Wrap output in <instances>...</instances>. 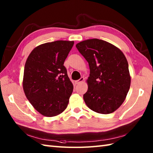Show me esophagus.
Instances as JSON below:
<instances>
[{
    "instance_id": "obj_1",
    "label": "esophagus",
    "mask_w": 153,
    "mask_h": 153,
    "mask_svg": "<svg viewBox=\"0 0 153 153\" xmlns=\"http://www.w3.org/2000/svg\"><path fill=\"white\" fill-rule=\"evenodd\" d=\"M83 81H84V77H81L79 79L77 80V81H75V83H76V84H79L80 83L83 82Z\"/></svg>"
}]
</instances>
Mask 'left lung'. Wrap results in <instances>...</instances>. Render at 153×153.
Segmentation results:
<instances>
[{
  "label": "left lung",
  "mask_w": 153,
  "mask_h": 153,
  "mask_svg": "<svg viewBox=\"0 0 153 153\" xmlns=\"http://www.w3.org/2000/svg\"><path fill=\"white\" fill-rule=\"evenodd\" d=\"M76 46L88 62L90 69L84 101L94 112L112 113L122 105L130 87L125 55L114 45L98 39L81 41Z\"/></svg>",
  "instance_id": "obj_1"
}]
</instances>
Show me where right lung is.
<instances>
[{
  "instance_id": "obj_1",
  "label": "right lung",
  "mask_w": 153,
  "mask_h": 153,
  "mask_svg": "<svg viewBox=\"0 0 153 153\" xmlns=\"http://www.w3.org/2000/svg\"><path fill=\"white\" fill-rule=\"evenodd\" d=\"M74 41H56L41 44L31 52L25 62L23 89L33 108L41 114H60L69 102L74 86L64 61Z\"/></svg>"
}]
</instances>
